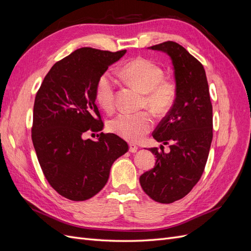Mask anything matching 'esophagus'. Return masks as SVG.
<instances>
[{
  "label": "esophagus",
  "instance_id": "1",
  "mask_svg": "<svg viewBox=\"0 0 251 251\" xmlns=\"http://www.w3.org/2000/svg\"><path fill=\"white\" fill-rule=\"evenodd\" d=\"M137 150H138V147L137 146H135V144H130V146H128V151H131V153H136V151H137Z\"/></svg>",
  "mask_w": 251,
  "mask_h": 251
}]
</instances>
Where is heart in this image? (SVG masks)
I'll list each match as a JSON object with an SVG mask.
<instances>
[{"mask_svg":"<svg viewBox=\"0 0 251 251\" xmlns=\"http://www.w3.org/2000/svg\"><path fill=\"white\" fill-rule=\"evenodd\" d=\"M121 74L125 79L144 94V104L155 113L168 111L176 97V88L170 80L163 79L161 68L150 59L138 57L126 64ZM97 102L105 111L114 107L115 79L110 71L102 73L95 87ZM109 130L124 139L137 142L147 135L153 126V118L148 112L120 113L109 121Z\"/></svg>","mask_w":251,"mask_h":251,"instance_id":"b5f03b06","label":"heart"}]
</instances>
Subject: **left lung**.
<instances>
[{"label": "left lung", "instance_id": "obj_1", "mask_svg": "<svg viewBox=\"0 0 251 251\" xmlns=\"http://www.w3.org/2000/svg\"><path fill=\"white\" fill-rule=\"evenodd\" d=\"M168 54L174 66L176 97L158 125L153 137L170 153L157 148L155 168L143 173L141 187L156 202L173 203L185 197L197 184L206 164L212 140V105L206 74L200 62L175 42L149 47Z\"/></svg>", "mask_w": 251, "mask_h": 251}]
</instances>
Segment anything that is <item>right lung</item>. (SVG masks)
Masks as SVG:
<instances>
[{
  "mask_svg": "<svg viewBox=\"0 0 251 251\" xmlns=\"http://www.w3.org/2000/svg\"><path fill=\"white\" fill-rule=\"evenodd\" d=\"M126 52L75 50L52 66L36 93L33 147L49 184L69 200L85 201L100 193L114 161L127 151V143L115 134L83 139L87 131L103 127L95 103L97 79Z\"/></svg>",
  "mask_w": 251,
  "mask_h": 251,
  "instance_id": "obj_1",
  "label": "right lung"
}]
</instances>
